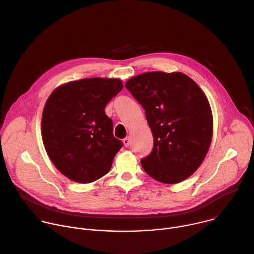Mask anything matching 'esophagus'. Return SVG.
Returning <instances> with one entry per match:
<instances>
[{"instance_id":"esophagus-1","label":"esophagus","mask_w":254,"mask_h":254,"mask_svg":"<svg viewBox=\"0 0 254 254\" xmlns=\"http://www.w3.org/2000/svg\"><path fill=\"white\" fill-rule=\"evenodd\" d=\"M124 144L126 147H128L129 146V142H130V139H129V137H126V138H124Z\"/></svg>"}]
</instances>
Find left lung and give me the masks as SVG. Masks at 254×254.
<instances>
[{"instance_id": "left-lung-1", "label": "left lung", "mask_w": 254, "mask_h": 254, "mask_svg": "<svg viewBox=\"0 0 254 254\" xmlns=\"http://www.w3.org/2000/svg\"><path fill=\"white\" fill-rule=\"evenodd\" d=\"M143 107L154 137L151 154L140 160L149 176L165 184L189 178L209 150L213 119L198 84L181 72H146L127 81Z\"/></svg>"}]
</instances>
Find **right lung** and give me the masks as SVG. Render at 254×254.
Masks as SVG:
<instances>
[{
  "label": "right lung",
  "mask_w": 254,
  "mask_h": 254,
  "mask_svg": "<svg viewBox=\"0 0 254 254\" xmlns=\"http://www.w3.org/2000/svg\"><path fill=\"white\" fill-rule=\"evenodd\" d=\"M124 85L120 79L86 78L65 83L49 96L42 138L54 166L77 183H91L111 170L123 142L104 108Z\"/></svg>",
  "instance_id": "right-lung-1"
}]
</instances>
